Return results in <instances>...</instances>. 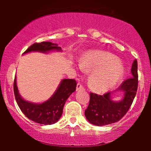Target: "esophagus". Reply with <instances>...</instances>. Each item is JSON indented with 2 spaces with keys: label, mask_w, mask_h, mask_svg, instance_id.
<instances>
[{
  "label": "esophagus",
  "mask_w": 151,
  "mask_h": 151,
  "mask_svg": "<svg viewBox=\"0 0 151 151\" xmlns=\"http://www.w3.org/2000/svg\"><path fill=\"white\" fill-rule=\"evenodd\" d=\"M84 87H83V86L81 85V83H78L77 85V91H80V90H84Z\"/></svg>",
  "instance_id": "34e87169"
}]
</instances>
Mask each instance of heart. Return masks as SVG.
<instances>
[{"label":"heart","instance_id":"heart-1","mask_svg":"<svg viewBox=\"0 0 151 151\" xmlns=\"http://www.w3.org/2000/svg\"><path fill=\"white\" fill-rule=\"evenodd\" d=\"M113 55L100 51H90L79 60V67L84 71H92L90 74L89 85L98 91L110 89L120 79L121 67Z\"/></svg>","mask_w":151,"mask_h":151}]
</instances>
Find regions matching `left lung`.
I'll return each mask as SVG.
<instances>
[{
    "mask_svg": "<svg viewBox=\"0 0 151 151\" xmlns=\"http://www.w3.org/2000/svg\"><path fill=\"white\" fill-rule=\"evenodd\" d=\"M131 78L127 79L117 91H122L124 96L120 101H114L111 92L104 95L90 93V101L84 111L86 119L95 126H103L119 121L127 113L132 104L138 88V63L135 60L131 67Z\"/></svg>",
    "mask_w": 151,
    "mask_h": 151,
    "instance_id": "1",
    "label": "left lung"
}]
</instances>
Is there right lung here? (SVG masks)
<instances>
[{"label": "right lung", "instance_id": "right-lung-1", "mask_svg": "<svg viewBox=\"0 0 151 151\" xmlns=\"http://www.w3.org/2000/svg\"><path fill=\"white\" fill-rule=\"evenodd\" d=\"M52 51H62V48L50 42L35 43L26 50L23 55L31 52L47 54ZM76 86L77 82L74 79H62L52 96L47 101L38 104L27 101L20 96L17 86L16 76L13 89L17 104L26 117L37 124L51 125L58 122L61 118L65 102L75 91Z\"/></svg>", "mask_w": 151, "mask_h": 151}]
</instances>
